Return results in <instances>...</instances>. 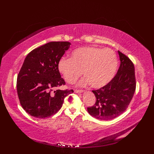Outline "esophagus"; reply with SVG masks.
Wrapping results in <instances>:
<instances>
[{
  "mask_svg": "<svg viewBox=\"0 0 154 154\" xmlns=\"http://www.w3.org/2000/svg\"><path fill=\"white\" fill-rule=\"evenodd\" d=\"M74 92H75V93H77V94L83 93V92H84V91H83V90H75V91H74Z\"/></svg>",
  "mask_w": 154,
  "mask_h": 154,
  "instance_id": "obj_1",
  "label": "esophagus"
}]
</instances>
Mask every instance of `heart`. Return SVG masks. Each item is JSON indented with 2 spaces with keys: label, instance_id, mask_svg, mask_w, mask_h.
Wrapping results in <instances>:
<instances>
[{
  "label": "heart",
  "instance_id": "obj_1",
  "mask_svg": "<svg viewBox=\"0 0 154 154\" xmlns=\"http://www.w3.org/2000/svg\"><path fill=\"white\" fill-rule=\"evenodd\" d=\"M70 58L62 57L58 70L66 81L74 84L83 74L80 85L91 84L100 88L107 85L114 77L118 66L116 53L110 48L95 46L79 47L70 53Z\"/></svg>",
  "mask_w": 154,
  "mask_h": 154
}]
</instances>
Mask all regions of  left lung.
Returning a JSON list of instances; mask_svg holds the SVG:
<instances>
[{
    "instance_id": "8db88e82",
    "label": "left lung",
    "mask_w": 154,
    "mask_h": 154,
    "mask_svg": "<svg viewBox=\"0 0 154 154\" xmlns=\"http://www.w3.org/2000/svg\"><path fill=\"white\" fill-rule=\"evenodd\" d=\"M120 66L116 76L106 86L92 91L96 102L87 111L93 117L109 120L119 116L126 110L135 91V69L128 57L118 51Z\"/></svg>"
}]
</instances>
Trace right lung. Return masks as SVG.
<instances>
[{
    "label": "right lung",
    "mask_w": 154,
    "mask_h": 154,
    "mask_svg": "<svg viewBox=\"0 0 154 154\" xmlns=\"http://www.w3.org/2000/svg\"><path fill=\"white\" fill-rule=\"evenodd\" d=\"M69 42H51L32 51L23 61L17 79V91L22 108L38 119L51 117L62 106L73 90H55L65 85L58 63L70 45Z\"/></svg>",
    "instance_id": "add662e5"
}]
</instances>
